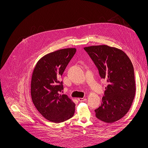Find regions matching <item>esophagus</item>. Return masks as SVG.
<instances>
[{"instance_id": "esophagus-1", "label": "esophagus", "mask_w": 148, "mask_h": 148, "mask_svg": "<svg viewBox=\"0 0 148 148\" xmlns=\"http://www.w3.org/2000/svg\"><path fill=\"white\" fill-rule=\"evenodd\" d=\"M78 100L79 101H86L87 99L86 98H78Z\"/></svg>"}]
</instances>
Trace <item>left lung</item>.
<instances>
[{"label":"left lung","mask_w":148,"mask_h":148,"mask_svg":"<svg viewBox=\"0 0 148 148\" xmlns=\"http://www.w3.org/2000/svg\"><path fill=\"white\" fill-rule=\"evenodd\" d=\"M106 79V87L101 106L95 110L97 119L113 123L122 119L130 109L135 95V80L133 64L126 53L107 45L84 48Z\"/></svg>","instance_id":"obj_1"}]
</instances>
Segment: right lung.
<instances>
[{"mask_svg": "<svg viewBox=\"0 0 148 148\" xmlns=\"http://www.w3.org/2000/svg\"><path fill=\"white\" fill-rule=\"evenodd\" d=\"M75 52V48H65L48 53L38 61L33 71V103L44 117L53 123L69 120L75 112V103L60 94L63 85L60 78Z\"/></svg>", "mask_w": 148, "mask_h": 148, "instance_id": "1", "label": "right lung"}]
</instances>
